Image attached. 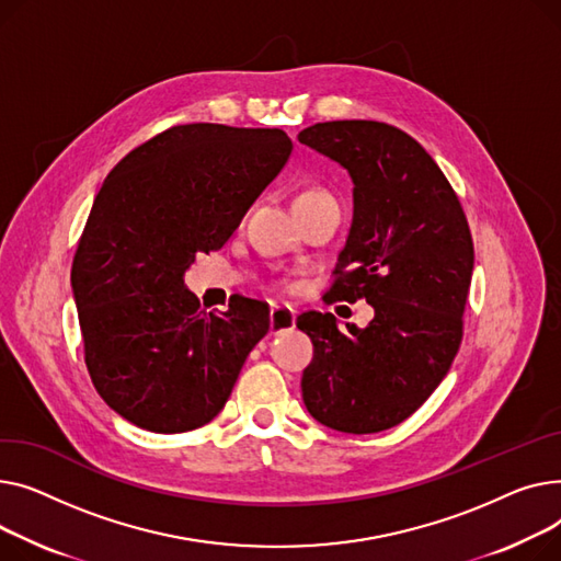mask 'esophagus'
<instances>
[{
	"label": "esophagus",
	"mask_w": 561,
	"mask_h": 561,
	"mask_svg": "<svg viewBox=\"0 0 561 561\" xmlns=\"http://www.w3.org/2000/svg\"><path fill=\"white\" fill-rule=\"evenodd\" d=\"M294 325H296V312L289 306H274L272 308V312H270V328H272L274 335L291 331Z\"/></svg>",
	"instance_id": "34e87169"
}]
</instances>
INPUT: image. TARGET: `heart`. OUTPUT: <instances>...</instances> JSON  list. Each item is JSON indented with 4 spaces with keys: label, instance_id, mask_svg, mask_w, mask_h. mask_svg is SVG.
<instances>
[{
    "label": "heart",
    "instance_id": "b5f03b06",
    "mask_svg": "<svg viewBox=\"0 0 561 561\" xmlns=\"http://www.w3.org/2000/svg\"><path fill=\"white\" fill-rule=\"evenodd\" d=\"M321 190H304V192H299V194H296V199H306V196H312V194H319ZM294 199V202H296Z\"/></svg>",
    "mask_w": 561,
    "mask_h": 561
}]
</instances>
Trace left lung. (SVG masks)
Here are the masks:
<instances>
[{
  "label": "left lung",
  "mask_w": 561,
  "mask_h": 561,
  "mask_svg": "<svg viewBox=\"0 0 561 561\" xmlns=\"http://www.w3.org/2000/svg\"><path fill=\"white\" fill-rule=\"evenodd\" d=\"M299 142L353 181V221L328 296L374 306L367 328L340 331L331 312L314 310L296 319L314 346L304 403L333 431L380 433L414 414L453 365L473 274L471 230L448 179L405 130L337 119L304 128Z\"/></svg>",
  "instance_id": "left-lung-1"
}]
</instances>
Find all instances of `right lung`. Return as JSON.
<instances>
[{
	"label": "right lung",
	"instance_id": "right-lung-1",
	"mask_svg": "<svg viewBox=\"0 0 561 561\" xmlns=\"http://www.w3.org/2000/svg\"><path fill=\"white\" fill-rule=\"evenodd\" d=\"M291 153L280 128L181 124L126 153L92 204L72 262L85 367L111 410L187 433L226 405L270 331L253 299L199 310L183 276L221 249Z\"/></svg>",
	"mask_w": 561,
	"mask_h": 561
}]
</instances>
